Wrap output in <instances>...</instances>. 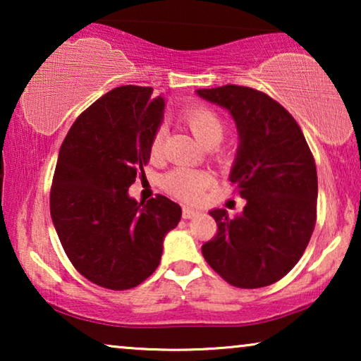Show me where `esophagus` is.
I'll use <instances>...</instances> for the list:
<instances>
[{"label":"esophagus","mask_w":361,"mask_h":361,"mask_svg":"<svg viewBox=\"0 0 361 361\" xmlns=\"http://www.w3.org/2000/svg\"><path fill=\"white\" fill-rule=\"evenodd\" d=\"M195 215H199V210L194 209V207H184V209H182V216H184V219H194Z\"/></svg>","instance_id":"1"}]
</instances>
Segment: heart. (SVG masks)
Masks as SVG:
<instances>
[{
	"label": "heart",
	"instance_id": "heart-1",
	"mask_svg": "<svg viewBox=\"0 0 361 361\" xmlns=\"http://www.w3.org/2000/svg\"><path fill=\"white\" fill-rule=\"evenodd\" d=\"M180 118L204 146H215L224 136V120L210 108L189 106L180 113ZM162 146H164V128H157L149 146L152 159L161 157ZM210 182L212 177L209 172L190 169V167H174L162 177V187L167 194L184 202L199 200Z\"/></svg>",
	"mask_w": 361,
	"mask_h": 361
}]
</instances>
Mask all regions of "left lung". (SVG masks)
I'll use <instances>...</instances> for the list:
<instances>
[{
    "instance_id": "left-lung-1",
    "label": "left lung",
    "mask_w": 361,
    "mask_h": 361,
    "mask_svg": "<svg viewBox=\"0 0 361 361\" xmlns=\"http://www.w3.org/2000/svg\"><path fill=\"white\" fill-rule=\"evenodd\" d=\"M197 95L225 108L238 131L230 171L246 205L231 219L210 210L216 235L202 246L212 269L236 288H264L284 278L307 248L317 215V171L290 113L250 87L202 88Z\"/></svg>"
}]
</instances>
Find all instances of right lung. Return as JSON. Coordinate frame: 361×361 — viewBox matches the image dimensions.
Segmentation results:
<instances>
[{"mask_svg":"<svg viewBox=\"0 0 361 361\" xmlns=\"http://www.w3.org/2000/svg\"><path fill=\"white\" fill-rule=\"evenodd\" d=\"M166 102L151 87L113 88L73 123L61 146L51 216L62 248L88 281L123 290L154 273L162 241L180 221L164 195L146 204L128 189L145 174Z\"/></svg>","mask_w":361,"mask_h":361,"instance_id":"right-lung-1","label":"right lung"}]
</instances>
